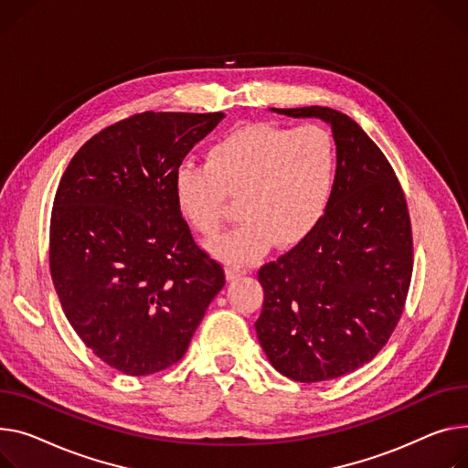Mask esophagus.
Segmentation results:
<instances>
[{"mask_svg": "<svg viewBox=\"0 0 468 468\" xmlns=\"http://www.w3.org/2000/svg\"><path fill=\"white\" fill-rule=\"evenodd\" d=\"M246 272H248V269H244V267L229 265V267H228V271H226V276H228V280H237V278L244 276Z\"/></svg>", "mask_w": 468, "mask_h": 468, "instance_id": "obj_1", "label": "esophagus"}]
</instances>
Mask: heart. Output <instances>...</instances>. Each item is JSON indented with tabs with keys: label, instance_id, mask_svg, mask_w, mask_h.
Here are the masks:
<instances>
[{
	"label": "heart",
	"instance_id": "1",
	"mask_svg": "<svg viewBox=\"0 0 468 468\" xmlns=\"http://www.w3.org/2000/svg\"><path fill=\"white\" fill-rule=\"evenodd\" d=\"M336 169V143L325 128L256 122L218 139L205 165L178 164L171 186L184 220L207 239L226 226L227 196L239 197L242 220L212 250L248 265L276 240L292 248L314 231L333 197Z\"/></svg>",
	"mask_w": 468,
	"mask_h": 468
}]
</instances>
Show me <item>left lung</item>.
Returning a JSON list of instances; mask_svg holds the SVG:
<instances>
[{
    "label": "left lung",
    "mask_w": 468,
    "mask_h": 468,
    "mask_svg": "<svg viewBox=\"0 0 468 468\" xmlns=\"http://www.w3.org/2000/svg\"><path fill=\"white\" fill-rule=\"evenodd\" d=\"M272 111L327 122L338 169L314 231L260 269L256 333L280 375L333 380L375 357L402 316L414 265L410 214L391 164L350 116L329 107Z\"/></svg>",
    "instance_id": "1"
}]
</instances>
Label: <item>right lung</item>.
<instances>
[{"instance_id":"obj_1","label":"right lung","mask_w":468,"mask_h":468,"mask_svg":"<svg viewBox=\"0 0 468 468\" xmlns=\"http://www.w3.org/2000/svg\"><path fill=\"white\" fill-rule=\"evenodd\" d=\"M224 112H141L73 155L54 197L48 261L84 345L130 377L175 365L226 284L173 197V171Z\"/></svg>"}]
</instances>
